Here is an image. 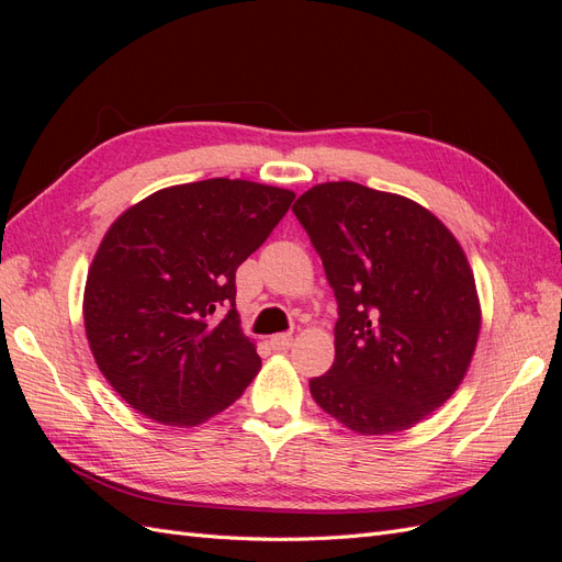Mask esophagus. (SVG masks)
<instances>
[{"label":"esophagus","instance_id":"obj_1","mask_svg":"<svg viewBox=\"0 0 562 562\" xmlns=\"http://www.w3.org/2000/svg\"><path fill=\"white\" fill-rule=\"evenodd\" d=\"M269 345H271V349H277V351H285V349H291V345H293V335L291 333H281V335H274L269 339Z\"/></svg>","mask_w":562,"mask_h":562}]
</instances>
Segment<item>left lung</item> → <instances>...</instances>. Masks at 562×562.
<instances>
[{"instance_id": "8db88e82", "label": "left lung", "mask_w": 562, "mask_h": 562, "mask_svg": "<svg viewBox=\"0 0 562 562\" xmlns=\"http://www.w3.org/2000/svg\"><path fill=\"white\" fill-rule=\"evenodd\" d=\"M295 217L337 300L335 361L314 401L356 434L415 427L462 384L481 304L462 246L419 203L359 182L304 192Z\"/></svg>"}]
</instances>
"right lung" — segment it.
Wrapping results in <instances>:
<instances>
[{
    "label": "right lung",
    "mask_w": 562,
    "mask_h": 562,
    "mask_svg": "<svg viewBox=\"0 0 562 562\" xmlns=\"http://www.w3.org/2000/svg\"><path fill=\"white\" fill-rule=\"evenodd\" d=\"M293 199L211 178L166 187L114 220L83 288V326L100 372L140 415L196 427L258 375L234 279Z\"/></svg>",
    "instance_id": "right-lung-1"
}]
</instances>
